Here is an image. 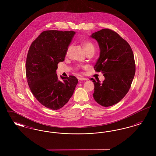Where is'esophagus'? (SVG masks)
<instances>
[{
  "label": "esophagus",
  "mask_w": 156,
  "mask_h": 156,
  "mask_svg": "<svg viewBox=\"0 0 156 156\" xmlns=\"http://www.w3.org/2000/svg\"><path fill=\"white\" fill-rule=\"evenodd\" d=\"M79 80H80V81H87V79L85 78H80Z\"/></svg>",
  "instance_id": "esophagus-1"
}]
</instances>
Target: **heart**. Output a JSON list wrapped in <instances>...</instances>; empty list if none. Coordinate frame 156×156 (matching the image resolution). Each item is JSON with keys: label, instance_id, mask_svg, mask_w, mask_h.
Instances as JSON below:
<instances>
[{"label": "heart", "instance_id": "b5f03b06", "mask_svg": "<svg viewBox=\"0 0 156 156\" xmlns=\"http://www.w3.org/2000/svg\"><path fill=\"white\" fill-rule=\"evenodd\" d=\"M83 46L84 49L85 50V51L87 52H89L90 51H94V50H95L94 45L93 44V43H92V42L89 41H85V42L83 43ZM71 46H69V47H68V50H67V53H66L67 55L68 54V52H69V50H70V48H71ZM77 68H79L80 66H78Z\"/></svg>", "mask_w": 156, "mask_h": 156}]
</instances>
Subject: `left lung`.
<instances>
[{
    "label": "left lung",
    "mask_w": 156,
    "mask_h": 156,
    "mask_svg": "<svg viewBox=\"0 0 156 156\" xmlns=\"http://www.w3.org/2000/svg\"><path fill=\"white\" fill-rule=\"evenodd\" d=\"M90 37L97 40L100 49L95 70L105 77L102 83L90 79L95 87L93 97L101 106H111L120 102L130 88L136 68L133 52L126 40L110 29L99 30Z\"/></svg>",
    "instance_id": "obj_1"
}]
</instances>
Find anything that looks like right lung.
Listing matches in <instances>:
<instances>
[{
  "label": "right lung",
  "mask_w": 156,
  "mask_h": 156,
  "mask_svg": "<svg viewBox=\"0 0 156 156\" xmlns=\"http://www.w3.org/2000/svg\"><path fill=\"white\" fill-rule=\"evenodd\" d=\"M74 31L47 30L32 43L27 54L26 73L33 95L45 107L62 108L73 96L78 80L74 76L58 78L59 62L64 61Z\"/></svg>",
  "instance_id": "right-lung-1"
}]
</instances>
